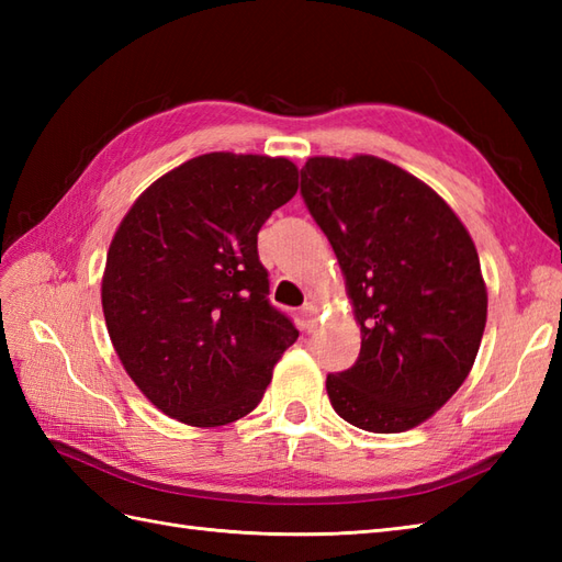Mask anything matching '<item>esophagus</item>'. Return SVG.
<instances>
[{"mask_svg":"<svg viewBox=\"0 0 562 562\" xmlns=\"http://www.w3.org/2000/svg\"><path fill=\"white\" fill-rule=\"evenodd\" d=\"M302 321L306 330H314L318 324V308L314 304H304L302 306Z\"/></svg>","mask_w":562,"mask_h":562,"instance_id":"esophagus-1","label":"esophagus"}]
</instances>
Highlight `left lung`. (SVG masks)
Masks as SVG:
<instances>
[{
	"label": "left lung",
	"instance_id": "8db88e82",
	"mask_svg": "<svg viewBox=\"0 0 562 562\" xmlns=\"http://www.w3.org/2000/svg\"><path fill=\"white\" fill-rule=\"evenodd\" d=\"M300 173L362 330L357 362L326 379L330 405L367 432H405L459 391L479 355V250L432 188L386 159L312 157Z\"/></svg>",
	"mask_w": 562,
	"mask_h": 562
}]
</instances>
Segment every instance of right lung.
<instances>
[{
    "label": "right lung",
    "instance_id": "add662e5",
    "mask_svg": "<svg viewBox=\"0 0 562 562\" xmlns=\"http://www.w3.org/2000/svg\"><path fill=\"white\" fill-rule=\"evenodd\" d=\"M284 157L212 151L157 178L123 217L101 304L113 348L161 413L193 427L248 415L300 338L268 302L258 232L290 202Z\"/></svg>",
    "mask_w": 562,
    "mask_h": 562
}]
</instances>
